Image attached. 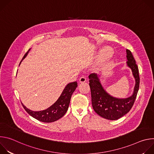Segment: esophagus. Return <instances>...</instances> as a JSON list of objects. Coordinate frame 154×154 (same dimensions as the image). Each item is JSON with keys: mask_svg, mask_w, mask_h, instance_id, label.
Instances as JSON below:
<instances>
[{"mask_svg": "<svg viewBox=\"0 0 154 154\" xmlns=\"http://www.w3.org/2000/svg\"><path fill=\"white\" fill-rule=\"evenodd\" d=\"M86 81V77L85 76H82L80 78V79H79V82L80 83H84Z\"/></svg>", "mask_w": 154, "mask_h": 154, "instance_id": "1", "label": "esophagus"}]
</instances>
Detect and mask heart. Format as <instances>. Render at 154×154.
<instances>
[{"label": "heart", "mask_w": 154, "mask_h": 154, "mask_svg": "<svg viewBox=\"0 0 154 154\" xmlns=\"http://www.w3.org/2000/svg\"><path fill=\"white\" fill-rule=\"evenodd\" d=\"M111 56V52L108 49L105 50L102 54H101L100 58H99V62L103 63L105 61H106L109 57H110Z\"/></svg>", "instance_id": "obj_1"}]
</instances>
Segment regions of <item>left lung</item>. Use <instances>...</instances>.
Masks as SVG:
<instances>
[{
	"mask_svg": "<svg viewBox=\"0 0 154 154\" xmlns=\"http://www.w3.org/2000/svg\"><path fill=\"white\" fill-rule=\"evenodd\" d=\"M127 66L130 68L135 80L133 94L127 98H117L108 94L101 83L100 75L93 73L89 75L91 102L95 112L108 120H117L127 114L132 107L140 86L139 71L131 52L127 49Z\"/></svg>",
	"mask_w": 154,
	"mask_h": 154,
	"instance_id": "8db88e82",
	"label": "left lung"
}]
</instances>
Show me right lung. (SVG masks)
Segmentation results:
<instances>
[{
    "mask_svg": "<svg viewBox=\"0 0 154 154\" xmlns=\"http://www.w3.org/2000/svg\"><path fill=\"white\" fill-rule=\"evenodd\" d=\"M30 50V49L24 55L22 61L27 57ZM77 87V82L68 83L64 88L58 100L50 107L45 109V110L35 112L27 108L24 105H23V103H22V105H23L25 110L31 116L36 119L43 122H52L62 118L66 113L69 105L72 94L75 90Z\"/></svg>",
    "mask_w": 154,
    "mask_h": 154,
    "instance_id": "right-lung-1",
    "label": "right lung"
}]
</instances>
